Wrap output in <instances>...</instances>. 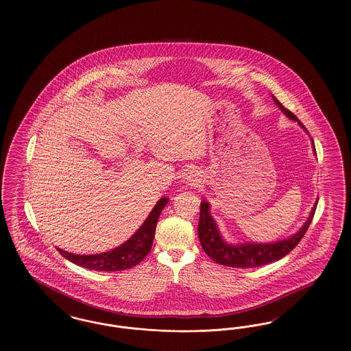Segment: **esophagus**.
I'll return each instance as SVG.
<instances>
[{"mask_svg": "<svg viewBox=\"0 0 351 351\" xmlns=\"http://www.w3.org/2000/svg\"><path fill=\"white\" fill-rule=\"evenodd\" d=\"M192 176H193V175H192ZM189 178H191V176H189Z\"/></svg>", "mask_w": 351, "mask_h": 351, "instance_id": "obj_1", "label": "esophagus"}]
</instances>
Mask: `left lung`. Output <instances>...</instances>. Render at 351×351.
Wrapping results in <instances>:
<instances>
[{
	"label": "left lung",
	"instance_id": "obj_1",
	"mask_svg": "<svg viewBox=\"0 0 351 351\" xmlns=\"http://www.w3.org/2000/svg\"><path fill=\"white\" fill-rule=\"evenodd\" d=\"M272 100L279 106V109L287 117L291 118L293 121H298V123L300 125L301 128L305 129L298 117L292 112L285 109L282 105V102H279L275 96H272ZM313 151L316 152L315 143H313ZM317 202L318 200L316 201L309 217L302 225L300 230L289 238H285V239L278 241V242H272V243L247 242V243L232 245V243H228L219 234L217 223L210 216L209 204L206 201H201L200 219H199V226H197L201 246L216 263L222 265V266H228V267H261V266H265L268 263L276 262L285 256L288 252L293 250L302 239L304 234L306 233V230L313 219Z\"/></svg>",
	"mask_w": 351,
	"mask_h": 351
}]
</instances>
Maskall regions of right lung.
<instances>
[{
  "mask_svg": "<svg viewBox=\"0 0 351 351\" xmlns=\"http://www.w3.org/2000/svg\"><path fill=\"white\" fill-rule=\"evenodd\" d=\"M167 197H162L158 201L154 209L151 210L149 217L146 218L142 226L133 234V237L113 250L95 255L71 254L59 247L58 251L69 262L88 269L114 272L134 267L138 263H141L145 259V256L150 252L158 218L160 216L163 208L167 205Z\"/></svg>",
  "mask_w": 351,
  "mask_h": 351,
  "instance_id": "obj_1",
  "label": "right lung"
}]
</instances>
